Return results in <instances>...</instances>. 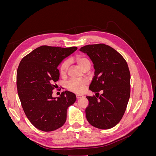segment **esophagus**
Wrapping results in <instances>:
<instances>
[{
  "instance_id": "34e87169",
  "label": "esophagus",
  "mask_w": 156,
  "mask_h": 156,
  "mask_svg": "<svg viewBox=\"0 0 156 156\" xmlns=\"http://www.w3.org/2000/svg\"><path fill=\"white\" fill-rule=\"evenodd\" d=\"M82 97H83V96L79 95V94H77V95H76L77 99H79V98H82Z\"/></svg>"
}]
</instances>
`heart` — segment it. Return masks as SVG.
<instances>
[{
    "label": "heart",
    "instance_id": "heart-1",
    "mask_svg": "<svg viewBox=\"0 0 156 156\" xmlns=\"http://www.w3.org/2000/svg\"><path fill=\"white\" fill-rule=\"evenodd\" d=\"M77 63L79 66V67L82 69L87 67H90V62L88 58L84 57L82 56H78L75 58ZM69 66V62L68 60H65L60 66V73L61 75H65L66 73ZM88 81L86 79H70L67 83V88L70 91L74 92L75 93H81L84 91V88L87 85Z\"/></svg>",
    "mask_w": 156,
    "mask_h": 156
}]
</instances>
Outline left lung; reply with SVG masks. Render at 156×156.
I'll use <instances>...</instances> for the list:
<instances>
[{"label": "left lung", "mask_w": 156, "mask_h": 156, "mask_svg": "<svg viewBox=\"0 0 156 156\" xmlns=\"http://www.w3.org/2000/svg\"><path fill=\"white\" fill-rule=\"evenodd\" d=\"M79 51L89 56L95 69L89 89L96 94L102 90L100 96H87V119L97 128H112L122 119L130 97L128 66L119 52L105 44L88 45Z\"/></svg>", "instance_id": "left-lung-1"}]
</instances>
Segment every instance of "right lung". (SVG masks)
<instances>
[{
	"instance_id": "1",
	"label": "right lung",
	"mask_w": 156,
	"mask_h": 156,
	"mask_svg": "<svg viewBox=\"0 0 156 156\" xmlns=\"http://www.w3.org/2000/svg\"><path fill=\"white\" fill-rule=\"evenodd\" d=\"M77 49L42 45L23 58L17 72V90L27 117L37 129L52 131L66 120L68 108L76 101L75 94L64 91L52 96L60 76L58 65Z\"/></svg>"
}]
</instances>
